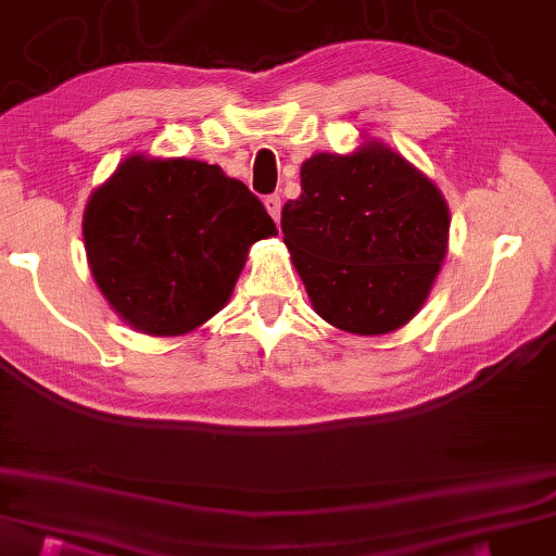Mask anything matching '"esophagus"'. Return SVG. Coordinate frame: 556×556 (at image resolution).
<instances>
[{
	"mask_svg": "<svg viewBox=\"0 0 556 556\" xmlns=\"http://www.w3.org/2000/svg\"><path fill=\"white\" fill-rule=\"evenodd\" d=\"M264 207H267V213L271 215V219H275V223H279L281 198L279 195H267V198H264Z\"/></svg>",
	"mask_w": 556,
	"mask_h": 556,
	"instance_id": "obj_1",
	"label": "esophagus"
}]
</instances>
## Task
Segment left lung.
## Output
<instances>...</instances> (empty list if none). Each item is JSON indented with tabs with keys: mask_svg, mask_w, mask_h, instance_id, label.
<instances>
[{
	"mask_svg": "<svg viewBox=\"0 0 556 556\" xmlns=\"http://www.w3.org/2000/svg\"><path fill=\"white\" fill-rule=\"evenodd\" d=\"M447 205L426 175L381 143L316 153L281 232L316 314L349 333L399 329L420 309L445 257Z\"/></svg>",
	"mask_w": 556,
	"mask_h": 556,
	"instance_id": "obj_1",
	"label": "left lung"
}]
</instances>
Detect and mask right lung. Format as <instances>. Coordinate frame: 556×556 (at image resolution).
Instances as JSON below:
<instances>
[{
  "instance_id": "1",
  "label": "right lung",
  "mask_w": 556,
  "mask_h": 556,
  "mask_svg": "<svg viewBox=\"0 0 556 556\" xmlns=\"http://www.w3.org/2000/svg\"><path fill=\"white\" fill-rule=\"evenodd\" d=\"M277 235L260 198L217 165L134 155L88 200L93 279L138 331L178 337L223 309L247 250Z\"/></svg>"
}]
</instances>
